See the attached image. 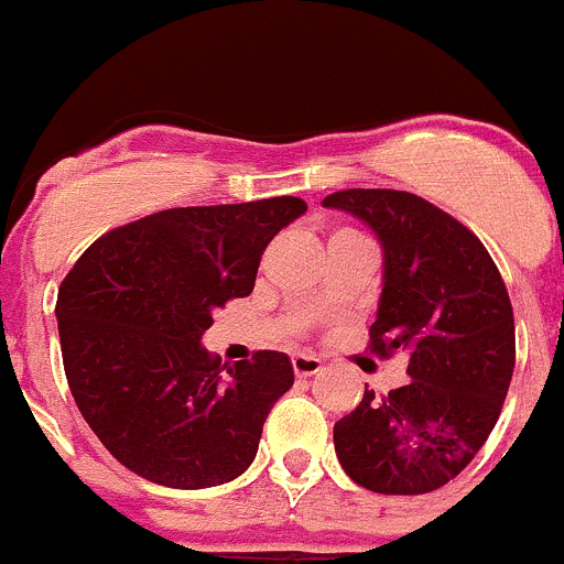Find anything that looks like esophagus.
<instances>
[{
  "instance_id": "esophagus-1",
  "label": "esophagus",
  "mask_w": 564,
  "mask_h": 564,
  "mask_svg": "<svg viewBox=\"0 0 564 564\" xmlns=\"http://www.w3.org/2000/svg\"><path fill=\"white\" fill-rule=\"evenodd\" d=\"M292 369L297 377H314L322 371V358H316V355L297 352V355H292Z\"/></svg>"
}]
</instances>
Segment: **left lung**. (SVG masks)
Returning <instances> with one entry per match:
<instances>
[{"label":"left lung","instance_id":"8db88e82","mask_svg":"<svg viewBox=\"0 0 564 564\" xmlns=\"http://www.w3.org/2000/svg\"><path fill=\"white\" fill-rule=\"evenodd\" d=\"M382 245V294L369 327L380 358L408 355L410 382L336 421L333 444L360 488L419 496L474 460L499 421L512 369L510 294L477 234L413 193L341 189L322 200Z\"/></svg>","mask_w":564,"mask_h":564}]
</instances>
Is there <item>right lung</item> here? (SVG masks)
<instances>
[{
  "label": "right lung",
  "instance_id": "add662e5",
  "mask_svg": "<svg viewBox=\"0 0 564 564\" xmlns=\"http://www.w3.org/2000/svg\"><path fill=\"white\" fill-rule=\"evenodd\" d=\"M305 200L187 206L90 245L57 292L74 402L109 455L165 488L231 482L253 463L264 419L292 388V360L259 349L220 364L200 336L253 292L261 253Z\"/></svg>",
  "mask_w": 564,
  "mask_h": 564
}]
</instances>
